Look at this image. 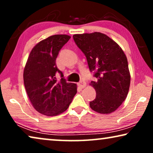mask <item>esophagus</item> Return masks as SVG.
Wrapping results in <instances>:
<instances>
[{
    "label": "esophagus",
    "mask_w": 153,
    "mask_h": 153,
    "mask_svg": "<svg viewBox=\"0 0 153 153\" xmlns=\"http://www.w3.org/2000/svg\"><path fill=\"white\" fill-rule=\"evenodd\" d=\"M78 85L79 88H83L86 86V83H85V81H81V82H79L78 83Z\"/></svg>",
    "instance_id": "obj_1"
}]
</instances>
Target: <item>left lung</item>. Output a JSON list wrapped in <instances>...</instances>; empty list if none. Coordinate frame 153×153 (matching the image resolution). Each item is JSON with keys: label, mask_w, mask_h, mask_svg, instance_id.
Masks as SVG:
<instances>
[{"label": "left lung", "mask_w": 153, "mask_h": 153, "mask_svg": "<svg viewBox=\"0 0 153 153\" xmlns=\"http://www.w3.org/2000/svg\"><path fill=\"white\" fill-rule=\"evenodd\" d=\"M73 38L97 78L90 83L96 91L95 99L90 102V106L102 114L115 111L126 99L130 85V73L124 51L116 42L102 33L75 34Z\"/></svg>", "instance_id": "obj_1"}]
</instances>
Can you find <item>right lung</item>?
I'll use <instances>...</instances> for the list:
<instances>
[{
  "instance_id": "add662e5",
  "label": "right lung",
  "mask_w": 153,
  "mask_h": 153,
  "mask_svg": "<svg viewBox=\"0 0 153 153\" xmlns=\"http://www.w3.org/2000/svg\"><path fill=\"white\" fill-rule=\"evenodd\" d=\"M54 35L42 40L31 50L24 70L27 95L35 109L47 116H58L68 109L76 93V84L68 83L56 64L60 50L70 39ZM62 79L57 81L55 74Z\"/></svg>"
}]
</instances>
